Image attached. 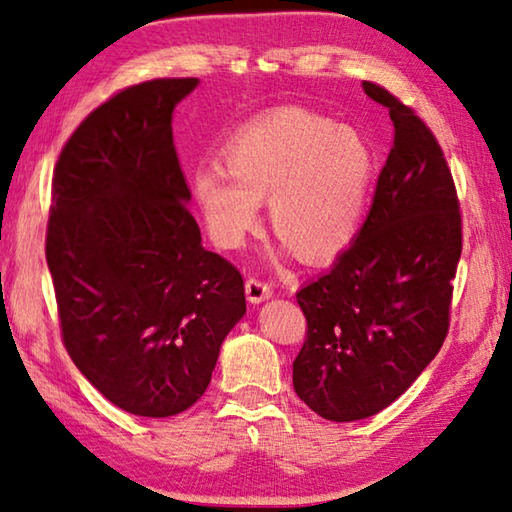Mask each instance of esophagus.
<instances>
[{"label": "esophagus", "instance_id": "esophagus-1", "mask_svg": "<svg viewBox=\"0 0 512 512\" xmlns=\"http://www.w3.org/2000/svg\"><path fill=\"white\" fill-rule=\"evenodd\" d=\"M271 296H273L271 284L257 280V277H248V280H246V298H248V302L259 305V302H264Z\"/></svg>", "mask_w": 512, "mask_h": 512}]
</instances>
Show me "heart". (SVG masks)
<instances>
[{"instance_id": "obj_1", "label": "heart", "mask_w": 512, "mask_h": 512, "mask_svg": "<svg viewBox=\"0 0 512 512\" xmlns=\"http://www.w3.org/2000/svg\"><path fill=\"white\" fill-rule=\"evenodd\" d=\"M225 167L192 173L207 235L235 250L257 228L268 199L273 230L305 259H327L361 228L377 158L359 128L307 108H277L248 121L223 149Z\"/></svg>"}]
</instances>
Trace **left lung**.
<instances>
[{
  "label": "left lung",
  "mask_w": 512,
  "mask_h": 512,
  "mask_svg": "<svg viewBox=\"0 0 512 512\" xmlns=\"http://www.w3.org/2000/svg\"><path fill=\"white\" fill-rule=\"evenodd\" d=\"M395 135L368 219L327 273L296 298L307 336L293 388L320 418L363 420L393 404L429 366L449 329L463 235L445 153L413 108L379 85Z\"/></svg>",
  "instance_id": "8db88e82"
}]
</instances>
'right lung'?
Listing matches in <instances>:
<instances>
[{
	"instance_id": "obj_1",
	"label": "right lung",
	"mask_w": 512,
	"mask_h": 512,
	"mask_svg": "<svg viewBox=\"0 0 512 512\" xmlns=\"http://www.w3.org/2000/svg\"><path fill=\"white\" fill-rule=\"evenodd\" d=\"M198 79H153L92 110L58 155L47 266L60 332L119 409L169 418L201 400L246 314L244 277L203 248L173 146V108Z\"/></svg>"
}]
</instances>
